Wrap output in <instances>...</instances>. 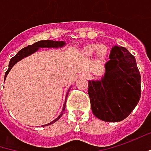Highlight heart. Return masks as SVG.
Returning <instances> with one entry per match:
<instances>
[{
	"label": "heart",
	"mask_w": 151,
	"mask_h": 151,
	"mask_svg": "<svg viewBox=\"0 0 151 151\" xmlns=\"http://www.w3.org/2000/svg\"><path fill=\"white\" fill-rule=\"evenodd\" d=\"M97 51L98 52V55H104L105 53H106V49L103 46H98L96 44H92V45H90L88 47V52L89 53H94Z\"/></svg>",
	"instance_id": "obj_1"
}]
</instances>
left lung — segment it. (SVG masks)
Segmentation results:
<instances>
[{"label": "left lung", "mask_w": 151, "mask_h": 151, "mask_svg": "<svg viewBox=\"0 0 151 151\" xmlns=\"http://www.w3.org/2000/svg\"><path fill=\"white\" fill-rule=\"evenodd\" d=\"M100 81H89L88 94L94 115L108 122L126 119L141 96V76L135 57L124 47L114 46Z\"/></svg>", "instance_id": "obj_1"}]
</instances>
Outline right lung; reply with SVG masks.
<instances>
[{
	"label": "right lung",
	"instance_id": "right-lung-1",
	"mask_svg": "<svg viewBox=\"0 0 151 151\" xmlns=\"http://www.w3.org/2000/svg\"><path fill=\"white\" fill-rule=\"evenodd\" d=\"M64 44H65V42H55V41H51V40H42V41H39V42H37L33 43L32 45H29V46H27V47H25V48L22 49L21 50H19V51L18 52V54H17L16 55H14V57L10 60V61H9V66H8V69H7V71H6V73H5V78H6V75L8 74V73H9V71L11 70V68L14 67V65L16 63V62H18L19 60H20L23 59L24 57H25V56H27V55H31V54H32V53L36 52V51L38 49V48H51V47H52V48H58V47H61V46H63ZM65 103H66V102H65ZM65 107H66V105H64L63 110H62V112H61V114L58 116V118H56V119L54 120V121H52L51 123H49V124H47V125H51V124H53L54 122H55L56 120H59V119L61 117V115L63 114V111L65 110ZM47 125H45V126H47Z\"/></svg>",
	"mask_w": 151,
	"mask_h": 151
}]
</instances>
